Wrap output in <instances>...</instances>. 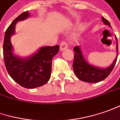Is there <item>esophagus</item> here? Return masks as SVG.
Masks as SVG:
<instances>
[{"label":"esophagus","instance_id":"1","mask_svg":"<svg viewBox=\"0 0 120 120\" xmlns=\"http://www.w3.org/2000/svg\"><path fill=\"white\" fill-rule=\"evenodd\" d=\"M68 48V44L66 42H62L60 44V51H63L64 50L67 49Z\"/></svg>","mask_w":120,"mask_h":120}]
</instances>
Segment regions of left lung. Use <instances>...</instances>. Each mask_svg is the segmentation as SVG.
<instances>
[{
	"mask_svg": "<svg viewBox=\"0 0 120 120\" xmlns=\"http://www.w3.org/2000/svg\"><path fill=\"white\" fill-rule=\"evenodd\" d=\"M101 20L105 25H108L111 27V25L108 20L104 19L103 16L101 17ZM116 39L117 41L116 50L117 52H118V39L116 37ZM74 58L73 62V68L74 73L78 79H80L83 82H88V83H96L104 80L105 78H106L112 71L118 58V54H117L116 58H115L113 63L109 66L105 68H100L88 64L85 60L79 46H77L74 48Z\"/></svg>",
	"mask_w": 120,
	"mask_h": 120,
	"instance_id": "left-lung-1",
	"label": "left lung"
}]
</instances>
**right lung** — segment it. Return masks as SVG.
Here are the masks:
<instances>
[{
  "mask_svg": "<svg viewBox=\"0 0 120 120\" xmlns=\"http://www.w3.org/2000/svg\"><path fill=\"white\" fill-rule=\"evenodd\" d=\"M30 16L24 12L15 19L7 28L3 44V56L7 72L19 85L26 88H35L49 80L52 70L53 57L59 51V45L41 47L38 51L26 58L13 54L11 37L15 34V25Z\"/></svg>",
  "mask_w": 120,
  "mask_h": 120,
  "instance_id": "add662e5",
  "label": "right lung"
}]
</instances>
